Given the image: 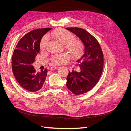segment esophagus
I'll list each match as a JSON object with an SVG mask.
<instances>
[{
  "mask_svg": "<svg viewBox=\"0 0 131 131\" xmlns=\"http://www.w3.org/2000/svg\"><path fill=\"white\" fill-rule=\"evenodd\" d=\"M58 68V66H53L52 67H51L50 68V70H52V69H57Z\"/></svg>",
  "mask_w": 131,
  "mask_h": 131,
  "instance_id": "34e87169",
  "label": "esophagus"
}]
</instances>
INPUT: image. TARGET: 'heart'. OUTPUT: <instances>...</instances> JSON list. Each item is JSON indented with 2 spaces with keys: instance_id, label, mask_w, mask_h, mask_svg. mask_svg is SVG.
<instances>
[{
  "instance_id": "1",
  "label": "heart",
  "mask_w": 131,
  "mask_h": 131,
  "mask_svg": "<svg viewBox=\"0 0 131 131\" xmlns=\"http://www.w3.org/2000/svg\"><path fill=\"white\" fill-rule=\"evenodd\" d=\"M49 37L54 38L59 42L64 44L65 49L72 57H77L80 55L83 50L82 45L80 41L74 39V35L69 31L63 29H57L51 31L47 35L43 37L40 43L41 50H44L48 42ZM68 56L66 53L55 55L52 58V61L55 63H61L68 59Z\"/></svg>"
}]
</instances>
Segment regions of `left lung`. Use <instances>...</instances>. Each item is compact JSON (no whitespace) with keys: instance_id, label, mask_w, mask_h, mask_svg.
<instances>
[{"instance_id":"left-lung-1","label":"left lung","mask_w":131,"mask_h":131,"mask_svg":"<svg viewBox=\"0 0 131 131\" xmlns=\"http://www.w3.org/2000/svg\"><path fill=\"white\" fill-rule=\"evenodd\" d=\"M80 38L85 46L82 56L77 59L80 71L69 72L67 87L76 95L90 91L100 80L103 68V54L100 43L93 35L86 30L78 27L66 28Z\"/></svg>"}]
</instances>
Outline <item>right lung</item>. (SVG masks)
<instances>
[{"label": "right lung", "mask_w": 131, "mask_h": 131, "mask_svg": "<svg viewBox=\"0 0 131 131\" xmlns=\"http://www.w3.org/2000/svg\"><path fill=\"white\" fill-rule=\"evenodd\" d=\"M50 28L31 30L23 36L16 46L12 58V69L14 76L20 86L29 92L40 90L46 78L47 70L37 73L33 63L40 51L42 37Z\"/></svg>", "instance_id": "1"}]
</instances>
